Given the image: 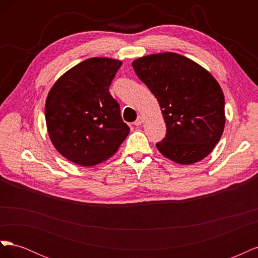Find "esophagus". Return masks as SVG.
I'll list each match as a JSON object with an SVG mask.
<instances>
[{
  "mask_svg": "<svg viewBox=\"0 0 258 258\" xmlns=\"http://www.w3.org/2000/svg\"><path fill=\"white\" fill-rule=\"evenodd\" d=\"M142 122H143V117H142V116H138L137 120L135 121V124H136V126H140V124H141Z\"/></svg>",
  "mask_w": 258,
  "mask_h": 258,
  "instance_id": "esophagus-1",
  "label": "esophagus"
}]
</instances>
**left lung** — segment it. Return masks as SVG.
I'll use <instances>...</instances> for the list:
<instances>
[{
	"mask_svg": "<svg viewBox=\"0 0 258 258\" xmlns=\"http://www.w3.org/2000/svg\"><path fill=\"white\" fill-rule=\"evenodd\" d=\"M138 77L158 100L167 134L156 146L181 165L213 151L225 126V99L207 70L175 52L150 54L132 62Z\"/></svg>",
	"mask_w": 258,
	"mask_h": 258,
	"instance_id": "1",
	"label": "left lung"
}]
</instances>
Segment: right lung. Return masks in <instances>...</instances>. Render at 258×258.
<instances>
[{
    "label": "right lung",
    "instance_id": "add662e5",
    "mask_svg": "<svg viewBox=\"0 0 258 258\" xmlns=\"http://www.w3.org/2000/svg\"><path fill=\"white\" fill-rule=\"evenodd\" d=\"M121 61L89 58L62 75L45 106L49 138L56 150L77 165L96 166L110 158L127 138L120 107L108 88Z\"/></svg>",
    "mask_w": 258,
    "mask_h": 258
}]
</instances>
